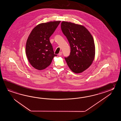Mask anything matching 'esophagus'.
Wrapping results in <instances>:
<instances>
[{
	"label": "esophagus",
	"mask_w": 121,
	"mask_h": 121,
	"mask_svg": "<svg viewBox=\"0 0 121 121\" xmlns=\"http://www.w3.org/2000/svg\"><path fill=\"white\" fill-rule=\"evenodd\" d=\"M62 54V52H60L59 53V54H58V55H59V56H61Z\"/></svg>",
	"instance_id": "obj_1"
}]
</instances>
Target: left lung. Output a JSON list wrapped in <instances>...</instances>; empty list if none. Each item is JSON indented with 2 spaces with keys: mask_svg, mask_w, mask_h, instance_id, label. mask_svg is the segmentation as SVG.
Instances as JSON below:
<instances>
[{
  "mask_svg": "<svg viewBox=\"0 0 121 121\" xmlns=\"http://www.w3.org/2000/svg\"><path fill=\"white\" fill-rule=\"evenodd\" d=\"M61 28L71 49L69 56L65 57L67 65L75 73H82L90 67L94 59L93 37L84 26L74 23L62 22Z\"/></svg>",
  "mask_w": 121,
  "mask_h": 121,
  "instance_id": "left-lung-1",
  "label": "left lung"
}]
</instances>
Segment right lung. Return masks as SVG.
<instances>
[{"mask_svg":"<svg viewBox=\"0 0 121 121\" xmlns=\"http://www.w3.org/2000/svg\"><path fill=\"white\" fill-rule=\"evenodd\" d=\"M60 21L41 23L31 31L26 44V54L28 61L36 69L42 70L49 66L54 56L49 38Z\"/></svg>","mask_w":121,"mask_h":121,"instance_id":"add662e5","label":"right lung"}]
</instances>
